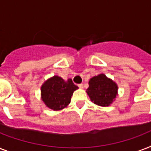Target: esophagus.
<instances>
[{
  "label": "esophagus",
  "instance_id": "esophagus-1",
  "mask_svg": "<svg viewBox=\"0 0 151 151\" xmlns=\"http://www.w3.org/2000/svg\"><path fill=\"white\" fill-rule=\"evenodd\" d=\"M78 87L80 88H84V85H83V84H79V85H78Z\"/></svg>",
  "mask_w": 151,
  "mask_h": 151
}]
</instances>
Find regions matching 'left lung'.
<instances>
[{
	"mask_svg": "<svg viewBox=\"0 0 151 151\" xmlns=\"http://www.w3.org/2000/svg\"><path fill=\"white\" fill-rule=\"evenodd\" d=\"M88 85L87 93L96 105L107 106L117 96V85L103 73L91 78Z\"/></svg>",
	"mask_w": 151,
	"mask_h": 151,
	"instance_id": "8db88e82",
	"label": "left lung"
}]
</instances>
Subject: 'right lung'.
I'll return each instance as SVG.
<instances>
[{"mask_svg":"<svg viewBox=\"0 0 151 151\" xmlns=\"http://www.w3.org/2000/svg\"><path fill=\"white\" fill-rule=\"evenodd\" d=\"M78 88L71 79L65 81L60 77L54 76L42 85L41 99L52 110H62L70 103L71 96Z\"/></svg>","mask_w":151,"mask_h":151,"instance_id":"1","label":"right lung"}]
</instances>
